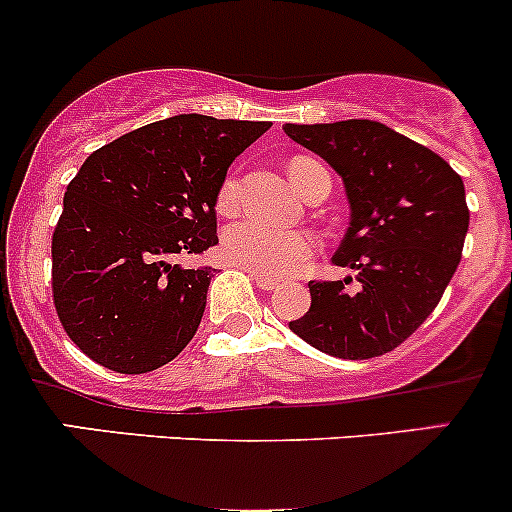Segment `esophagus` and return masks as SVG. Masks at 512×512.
I'll list each match as a JSON object with an SVG mask.
<instances>
[{
    "label": "esophagus",
    "mask_w": 512,
    "mask_h": 512,
    "mask_svg": "<svg viewBox=\"0 0 512 512\" xmlns=\"http://www.w3.org/2000/svg\"><path fill=\"white\" fill-rule=\"evenodd\" d=\"M245 272H250V275H252V280L257 282V287H260V289H267V292H270V289L280 287V282H277V280H272V277H267V275H260V272H255V270H247V267H245Z\"/></svg>",
    "instance_id": "1"
}]
</instances>
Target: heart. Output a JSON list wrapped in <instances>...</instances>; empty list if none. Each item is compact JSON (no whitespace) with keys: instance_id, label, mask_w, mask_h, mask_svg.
Segmentation results:
<instances>
[{"instance_id":"heart-1","label":"heart","mask_w":512,"mask_h":512,"mask_svg":"<svg viewBox=\"0 0 512 512\" xmlns=\"http://www.w3.org/2000/svg\"><path fill=\"white\" fill-rule=\"evenodd\" d=\"M309 160L294 158L289 163V175L302 193L304 168ZM215 205L223 215H232L240 208V175L232 170L223 178L218 188ZM223 250L237 265L255 270L267 277H287L304 270L317 252V245L309 235L294 230H277V227L260 223V220H242L235 223L223 237Z\"/></svg>"}]
</instances>
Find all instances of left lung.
Masks as SVG:
<instances>
[{"label": "left lung", "mask_w": 512, "mask_h": 512, "mask_svg": "<svg viewBox=\"0 0 512 512\" xmlns=\"http://www.w3.org/2000/svg\"><path fill=\"white\" fill-rule=\"evenodd\" d=\"M282 128L342 175L352 210L334 265L354 277L309 282L312 307L289 329L339 359L391 352L426 322L461 262L471 220L461 175L379 121Z\"/></svg>", "instance_id": "left-lung-1"}]
</instances>
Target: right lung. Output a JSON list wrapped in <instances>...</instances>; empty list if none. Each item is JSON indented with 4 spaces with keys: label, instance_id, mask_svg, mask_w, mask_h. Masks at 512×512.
I'll list each match as a JSON object with an SVG mask.
<instances>
[{
    "label": "right lung",
    "instance_id": "add662e5",
    "mask_svg": "<svg viewBox=\"0 0 512 512\" xmlns=\"http://www.w3.org/2000/svg\"><path fill=\"white\" fill-rule=\"evenodd\" d=\"M267 128L180 113L84 160L51 237V292L61 327L89 359L146 374L188 347L213 275L173 257L218 245L220 183Z\"/></svg>",
    "mask_w": 512,
    "mask_h": 512
}]
</instances>
